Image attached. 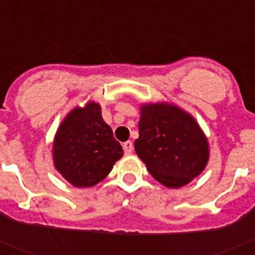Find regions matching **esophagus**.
<instances>
[{
  "instance_id": "1",
  "label": "esophagus",
  "mask_w": 255,
  "mask_h": 255,
  "mask_svg": "<svg viewBox=\"0 0 255 255\" xmlns=\"http://www.w3.org/2000/svg\"><path fill=\"white\" fill-rule=\"evenodd\" d=\"M123 148L124 152H125L126 154H130V153L132 152V143L131 141H125V143L123 144Z\"/></svg>"
}]
</instances>
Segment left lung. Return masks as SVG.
Returning <instances> with one entry per match:
<instances>
[{"instance_id": "1", "label": "left lung", "mask_w": 255, "mask_h": 255, "mask_svg": "<svg viewBox=\"0 0 255 255\" xmlns=\"http://www.w3.org/2000/svg\"><path fill=\"white\" fill-rule=\"evenodd\" d=\"M135 152L148 171L167 188L197 177L208 162V141L190 115L175 106H141Z\"/></svg>"}]
</instances>
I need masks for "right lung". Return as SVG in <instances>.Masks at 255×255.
I'll return each mask as SVG.
<instances>
[{
  "mask_svg": "<svg viewBox=\"0 0 255 255\" xmlns=\"http://www.w3.org/2000/svg\"><path fill=\"white\" fill-rule=\"evenodd\" d=\"M124 154L120 143L101 114V106L74 108L61 124L53 143L58 172L76 188L93 186L105 179Z\"/></svg>",
  "mask_w": 255,
  "mask_h": 255,
  "instance_id": "right-lung-1",
  "label": "right lung"
}]
</instances>
